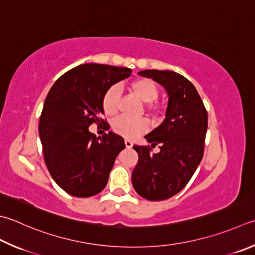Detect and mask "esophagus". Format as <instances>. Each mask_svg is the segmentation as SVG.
Returning <instances> with one entry per match:
<instances>
[{"mask_svg":"<svg viewBox=\"0 0 255 255\" xmlns=\"http://www.w3.org/2000/svg\"><path fill=\"white\" fill-rule=\"evenodd\" d=\"M126 146L128 148H131L133 146V142L131 140H126Z\"/></svg>","mask_w":255,"mask_h":255,"instance_id":"1","label":"esophagus"}]
</instances>
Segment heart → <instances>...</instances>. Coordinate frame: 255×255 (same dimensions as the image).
I'll return each instance as SVG.
<instances>
[{"label":"heart","mask_w":255,"mask_h":255,"mask_svg":"<svg viewBox=\"0 0 255 255\" xmlns=\"http://www.w3.org/2000/svg\"><path fill=\"white\" fill-rule=\"evenodd\" d=\"M131 91L134 95L143 101L144 103H152L158 97V86L151 79H138L131 84ZM121 97V85L114 84L105 92L103 97V109L107 114L113 115L119 110V101ZM148 109L157 111V108L153 104H148ZM148 128L146 120H132L127 117L117 119L113 123V129L120 135L128 138H133L141 135Z\"/></svg>","instance_id":"obj_1"}]
</instances>
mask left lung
Instances as JSON below:
<instances>
[{
	"instance_id": "8db88e82",
	"label": "left lung",
	"mask_w": 255,
	"mask_h": 255,
	"mask_svg": "<svg viewBox=\"0 0 255 255\" xmlns=\"http://www.w3.org/2000/svg\"><path fill=\"white\" fill-rule=\"evenodd\" d=\"M138 74L160 83L169 95L165 119L145 135L151 146L134 145L138 161L132 173L134 190L142 198L162 201L183 189L203 157L208 112L198 91L183 75L173 71L144 70Z\"/></svg>"
}]
</instances>
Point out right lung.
<instances>
[{
	"instance_id": "add662e5",
	"label": "right lung",
	"mask_w": 255,
	"mask_h": 255,
	"mask_svg": "<svg viewBox=\"0 0 255 255\" xmlns=\"http://www.w3.org/2000/svg\"><path fill=\"white\" fill-rule=\"evenodd\" d=\"M131 69L88 63L66 72L53 84L38 123L47 170L61 189L78 198H89L107 186L115 158L126 144L110 131L97 137L92 123L109 124L103 97L115 83L128 78Z\"/></svg>"
}]
</instances>
